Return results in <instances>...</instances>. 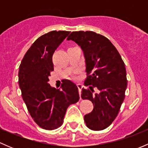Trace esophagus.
Masks as SVG:
<instances>
[{"instance_id": "obj_1", "label": "esophagus", "mask_w": 148, "mask_h": 148, "mask_svg": "<svg viewBox=\"0 0 148 148\" xmlns=\"http://www.w3.org/2000/svg\"><path fill=\"white\" fill-rule=\"evenodd\" d=\"M82 85L81 84H77V87L79 89V95H81V92H82Z\"/></svg>"}]
</instances>
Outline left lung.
<instances>
[{
    "label": "left lung",
    "instance_id": "obj_1",
    "mask_svg": "<svg viewBox=\"0 0 148 148\" xmlns=\"http://www.w3.org/2000/svg\"><path fill=\"white\" fill-rule=\"evenodd\" d=\"M67 40L74 41L82 50L87 77L81 97L94 105L84 115L86 127L102 130L110 126L117 116L125 99L127 81L122 57L107 38L93 31H73ZM96 90L97 92L94 91Z\"/></svg>",
    "mask_w": 148,
    "mask_h": 148
}]
</instances>
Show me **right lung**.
<instances>
[{
	"label": "right lung",
	"mask_w": 148,
	"mask_h": 148,
	"mask_svg": "<svg viewBox=\"0 0 148 148\" xmlns=\"http://www.w3.org/2000/svg\"><path fill=\"white\" fill-rule=\"evenodd\" d=\"M69 33L52 31L40 36L19 66V86L28 112L38 126L49 130L62 126L69 106L79 99L78 87L70 80H64L61 90L49 84L53 71L52 56Z\"/></svg>",
	"instance_id": "obj_1"
}]
</instances>
